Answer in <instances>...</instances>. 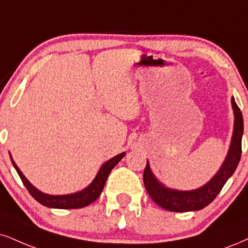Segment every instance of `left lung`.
I'll list each match as a JSON object with an SVG mask.
<instances>
[{
    "mask_svg": "<svg viewBox=\"0 0 248 248\" xmlns=\"http://www.w3.org/2000/svg\"><path fill=\"white\" fill-rule=\"evenodd\" d=\"M231 105L234 115V123L228 154L217 172L201 187L189 189V191L167 187L153 173L147 161L145 171H143V184H145L149 197L162 208L176 213L195 212V210L202 209L217 197L228 179L233 175L241 156L244 121L243 114H241L239 107L237 106L234 97H231Z\"/></svg>",
    "mask_w": 248,
    "mask_h": 248,
    "instance_id": "left-lung-1",
    "label": "left lung"
}]
</instances>
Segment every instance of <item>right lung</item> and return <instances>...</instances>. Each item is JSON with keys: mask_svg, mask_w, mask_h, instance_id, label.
Listing matches in <instances>:
<instances>
[{"mask_svg": "<svg viewBox=\"0 0 248 248\" xmlns=\"http://www.w3.org/2000/svg\"><path fill=\"white\" fill-rule=\"evenodd\" d=\"M10 154V153H9ZM126 153H121V154L116 155V156L111 157L110 160L106 161L105 163L101 166V168L97 171L95 178L93 179V182L91 183L87 187H85L81 191L76 192V193L71 194H63V195H53V194H47L41 192L35 186H33L30 183V180L24 176V173L21 172L19 168L16 163H15L14 158H12L10 154V158L12 162V166L15 167V169L19 175L20 179L23 180L25 187L29 189L30 194L38 202L44 204L46 207H49V208H57V209H77L82 208V207H86L88 204L96 200L100 197L101 192H102L105 184L108 178L110 171L114 169L116 164L125 156Z\"/></svg>", "mask_w": 248, "mask_h": 248, "instance_id": "1", "label": "right lung"}]
</instances>
